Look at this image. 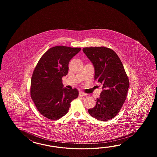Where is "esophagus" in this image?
Segmentation results:
<instances>
[{"label": "esophagus", "mask_w": 157, "mask_h": 157, "mask_svg": "<svg viewBox=\"0 0 157 157\" xmlns=\"http://www.w3.org/2000/svg\"><path fill=\"white\" fill-rule=\"evenodd\" d=\"M79 95H80V96H81V97H85V96H86L87 94L84 93H82V92H80Z\"/></svg>", "instance_id": "esophagus-1"}]
</instances>
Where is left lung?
Instances as JSON below:
<instances>
[{
  "instance_id": "8db88e82",
  "label": "left lung",
  "mask_w": 157,
  "mask_h": 157,
  "mask_svg": "<svg viewBox=\"0 0 157 157\" xmlns=\"http://www.w3.org/2000/svg\"><path fill=\"white\" fill-rule=\"evenodd\" d=\"M82 50L93 64L94 80L103 85L95 106L88 112L98 120H110L120 111L130 86L123 64L116 53L107 47L84 48Z\"/></svg>"
}]
</instances>
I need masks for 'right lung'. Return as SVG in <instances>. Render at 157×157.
<instances>
[{
    "mask_svg": "<svg viewBox=\"0 0 157 157\" xmlns=\"http://www.w3.org/2000/svg\"><path fill=\"white\" fill-rule=\"evenodd\" d=\"M80 48L52 47L40 58L31 80L30 94L37 109L44 117L57 120L67 114L71 102L78 96L76 89L63 88L70 60Z\"/></svg>",
    "mask_w": 157,
    "mask_h": 157,
    "instance_id": "add662e5",
    "label": "right lung"
}]
</instances>
